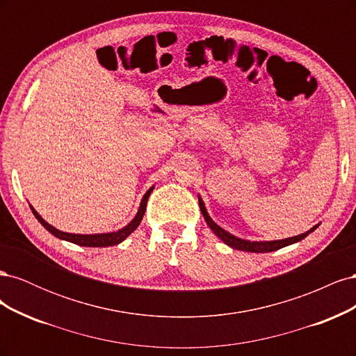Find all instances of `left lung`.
Listing matches in <instances>:
<instances>
[{"instance_id": "8db88e82", "label": "left lung", "mask_w": 356, "mask_h": 356, "mask_svg": "<svg viewBox=\"0 0 356 356\" xmlns=\"http://www.w3.org/2000/svg\"><path fill=\"white\" fill-rule=\"evenodd\" d=\"M199 207H200V211H202V215L204 221H207V224L209 225V229L218 236V238L225 243L232 246L233 250H239V251H246V252H272V251H276V250H281V248L284 246H288V245H293L296 242H300L303 241L306 236L309 233H312L314 230H316L318 225H315V227H312L309 232L306 233H301L298 236H294V238H286V239H282V241H268V242H251V241H245V239H241V238H236V236L230 234L229 232H225L224 229H221L218 224H215L212 221V218L209 217V213L207 211V208H204V203L203 200L199 197Z\"/></svg>"}]
</instances>
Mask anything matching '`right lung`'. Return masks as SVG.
Listing matches in <instances>:
<instances>
[{"instance_id":"add662e5","label":"right lung","mask_w":356,"mask_h":356,"mask_svg":"<svg viewBox=\"0 0 356 356\" xmlns=\"http://www.w3.org/2000/svg\"><path fill=\"white\" fill-rule=\"evenodd\" d=\"M154 186L149 188L143 200H141V204H139V209L135 215V218L129 222L126 227L117 230V232H111V233H99V234H74V233H67V232H60L58 229L53 227V225H50L47 221H44L41 218V215L31 207V211L32 213L35 215V218L42 224V227H44L47 232H50L53 236H56L58 239H62V241H67V242H71V243H75V245H80V246H89V248H101V246H113V245H118L120 242H123L129 234H131L134 230H136V227L139 225V222H141L144 213H145V209H147V202H148V197L149 195H152Z\"/></svg>"}]
</instances>
